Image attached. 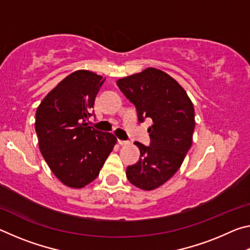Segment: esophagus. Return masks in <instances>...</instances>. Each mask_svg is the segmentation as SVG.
<instances>
[{"mask_svg": "<svg viewBox=\"0 0 250 250\" xmlns=\"http://www.w3.org/2000/svg\"><path fill=\"white\" fill-rule=\"evenodd\" d=\"M118 143H119L120 146H128L129 145L128 141H124V140H118Z\"/></svg>", "mask_w": 250, "mask_h": 250, "instance_id": "1", "label": "esophagus"}]
</instances>
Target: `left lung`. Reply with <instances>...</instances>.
Wrapping results in <instances>:
<instances>
[{
    "label": "left lung",
    "mask_w": 250,
    "mask_h": 250,
    "mask_svg": "<svg viewBox=\"0 0 250 250\" xmlns=\"http://www.w3.org/2000/svg\"><path fill=\"white\" fill-rule=\"evenodd\" d=\"M117 84L137 107L139 121L145 118L153 121L147 129L151 146L134 142L140 160L125 172L131 184L152 191L175 174L192 146L194 105L174 78L153 67L118 79Z\"/></svg>",
    "instance_id": "left-lung-1"
}]
</instances>
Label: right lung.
<instances>
[{
	"instance_id": "obj_1",
	"label": "right lung",
	"mask_w": 250,
	"mask_h": 250,
	"mask_svg": "<svg viewBox=\"0 0 250 250\" xmlns=\"http://www.w3.org/2000/svg\"><path fill=\"white\" fill-rule=\"evenodd\" d=\"M105 78L76 70L42 100L35 130L40 151L54 175L71 188L91 183L117 143L115 134L87 125Z\"/></svg>"
}]
</instances>
